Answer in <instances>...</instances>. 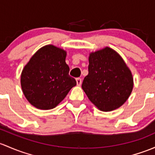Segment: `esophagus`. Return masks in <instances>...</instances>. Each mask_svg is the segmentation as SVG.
<instances>
[{"label":"esophagus","mask_w":155,"mask_h":155,"mask_svg":"<svg viewBox=\"0 0 155 155\" xmlns=\"http://www.w3.org/2000/svg\"><path fill=\"white\" fill-rule=\"evenodd\" d=\"M76 84H77L78 86H80L81 84H82V79L77 78V79H76Z\"/></svg>","instance_id":"esophagus-1"}]
</instances>
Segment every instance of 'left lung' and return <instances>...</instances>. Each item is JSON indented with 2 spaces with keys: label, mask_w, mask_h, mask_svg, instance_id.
Masks as SVG:
<instances>
[{
  "label": "left lung",
  "mask_w": 155,
  "mask_h": 155,
  "mask_svg": "<svg viewBox=\"0 0 155 155\" xmlns=\"http://www.w3.org/2000/svg\"><path fill=\"white\" fill-rule=\"evenodd\" d=\"M88 61L83 91L99 110L107 112L119 108L131 95L134 86L132 73L123 58L106 47L91 53Z\"/></svg>",
  "instance_id": "8db88e82"
}]
</instances>
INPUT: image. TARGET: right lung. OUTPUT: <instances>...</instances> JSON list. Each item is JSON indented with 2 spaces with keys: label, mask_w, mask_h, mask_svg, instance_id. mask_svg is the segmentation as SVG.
I'll list each match as a JSON object with an SVG mask.
<instances>
[{
  "label": "right lung",
  "mask_w": 155,
  "mask_h": 155,
  "mask_svg": "<svg viewBox=\"0 0 155 155\" xmlns=\"http://www.w3.org/2000/svg\"><path fill=\"white\" fill-rule=\"evenodd\" d=\"M67 52L53 45L40 48L24 66L21 85L26 99L41 110L56 107L76 85L65 62Z\"/></svg>",
  "instance_id": "obj_1"
}]
</instances>
